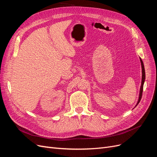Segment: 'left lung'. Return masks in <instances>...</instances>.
<instances>
[{
	"instance_id": "1",
	"label": "left lung",
	"mask_w": 157,
	"mask_h": 157,
	"mask_svg": "<svg viewBox=\"0 0 157 157\" xmlns=\"http://www.w3.org/2000/svg\"><path fill=\"white\" fill-rule=\"evenodd\" d=\"M140 61H141V71H142V78H141V84L140 86V94H139V98H138V100H137V102L136 103V105L135 107L138 105V103H140L141 96H142V92H143V89H144V84L145 82V68H144V65L143 61H142L141 59L140 58Z\"/></svg>"
}]
</instances>
